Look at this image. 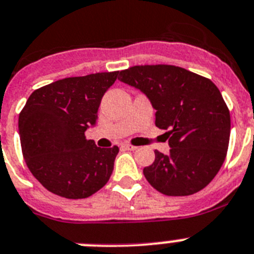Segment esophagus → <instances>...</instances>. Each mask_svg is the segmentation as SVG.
Returning <instances> with one entry per match:
<instances>
[{
    "instance_id": "1",
    "label": "esophagus",
    "mask_w": 254,
    "mask_h": 254,
    "mask_svg": "<svg viewBox=\"0 0 254 254\" xmlns=\"http://www.w3.org/2000/svg\"><path fill=\"white\" fill-rule=\"evenodd\" d=\"M123 147H124V148H127V150H129V151H135L138 148L137 146H131V144H129V143H125Z\"/></svg>"
}]
</instances>
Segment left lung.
<instances>
[{
	"label": "left lung",
	"instance_id": "left-lung-1",
	"mask_svg": "<svg viewBox=\"0 0 254 254\" xmlns=\"http://www.w3.org/2000/svg\"><path fill=\"white\" fill-rule=\"evenodd\" d=\"M156 110V127L167 130L169 155L155 151L143 169L151 186L168 196H187L209 185L222 167L230 140V111L209 78L170 64L134 65L120 72Z\"/></svg>",
	"mask_w": 254,
	"mask_h": 254
}]
</instances>
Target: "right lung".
<instances>
[{
  "instance_id": "1",
  "label": "right lung",
  "mask_w": 254,
  "mask_h": 254,
  "mask_svg": "<svg viewBox=\"0 0 254 254\" xmlns=\"http://www.w3.org/2000/svg\"><path fill=\"white\" fill-rule=\"evenodd\" d=\"M119 71L67 77L40 87L19 114L25 164L55 195L85 199L108 182L119 147H97L85 131L98 120L102 97Z\"/></svg>"
}]
</instances>
